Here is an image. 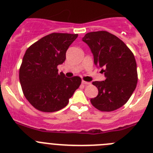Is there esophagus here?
Instances as JSON below:
<instances>
[{"label":"esophagus","mask_w":153,"mask_h":153,"mask_svg":"<svg viewBox=\"0 0 153 153\" xmlns=\"http://www.w3.org/2000/svg\"><path fill=\"white\" fill-rule=\"evenodd\" d=\"M82 83H83V85H90V82H86V81H84V80L82 81Z\"/></svg>","instance_id":"34e87169"}]
</instances>
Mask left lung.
Masks as SVG:
<instances>
[{"label":"left lung","mask_w":153,"mask_h":153,"mask_svg":"<svg viewBox=\"0 0 153 153\" xmlns=\"http://www.w3.org/2000/svg\"><path fill=\"white\" fill-rule=\"evenodd\" d=\"M93 53L94 63L101 67L106 79L94 81L98 95L92 105L103 112L123 106L132 96L138 81L134 55L124 42L107 31L86 33L83 38Z\"/></svg>","instance_id":"left-lung-1"}]
</instances>
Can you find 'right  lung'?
<instances>
[{
  "label": "right lung",
  "instance_id": "obj_1",
  "mask_svg": "<svg viewBox=\"0 0 153 153\" xmlns=\"http://www.w3.org/2000/svg\"><path fill=\"white\" fill-rule=\"evenodd\" d=\"M78 34L53 33L27 48L19 70L24 97L35 108L52 113L63 109L81 84V78H67L57 66L66 60V52Z\"/></svg>",
  "mask_w": 153,
  "mask_h": 153
}]
</instances>
